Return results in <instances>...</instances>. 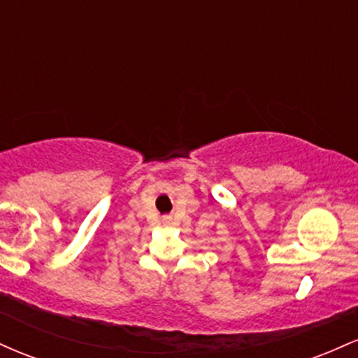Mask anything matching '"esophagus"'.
I'll return each instance as SVG.
<instances>
[{"label":"esophagus","mask_w":358,"mask_h":358,"mask_svg":"<svg viewBox=\"0 0 358 358\" xmlns=\"http://www.w3.org/2000/svg\"><path fill=\"white\" fill-rule=\"evenodd\" d=\"M163 224H171V219H170V217H166V219H163Z\"/></svg>","instance_id":"esophagus-1"}]
</instances>
